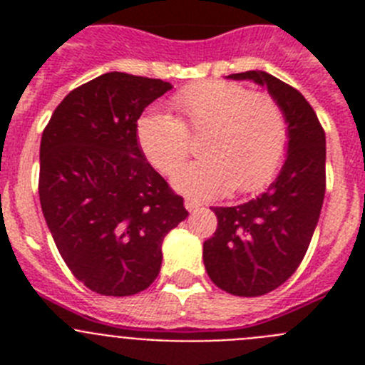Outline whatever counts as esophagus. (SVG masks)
I'll use <instances>...</instances> for the list:
<instances>
[{
    "label": "esophagus",
    "mask_w": 365,
    "mask_h": 365,
    "mask_svg": "<svg viewBox=\"0 0 365 365\" xmlns=\"http://www.w3.org/2000/svg\"><path fill=\"white\" fill-rule=\"evenodd\" d=\"M185 208H186V210H188V212H195V210H199V208H201V202L195 201V199L186 197V199H185Z\"/></svg>",
    "instance_id": "1"
}]
</instances>
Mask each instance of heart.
<instances>
[{
    "label": "heart",
    "instance_id": "obj_1",
    "mask_svg": "<svg viewBox=\"0 0 365 365\" xmlns=\"http://www.w3.org/2000/svg\"><path fill=\"white\" fill-rule=\"evenodd\" d=\"M177 118L148 111L137 122L144 157L172 175L192 151L190 135L202 137V157L180 168L173 186L199 197H217L237 186L256 192L282 166L289 143L282 108L267 93H248L241 83L208 80L180 89L172 98Z\"/></svg>",
    "mask_w": 365,
    "mask_h": 365
}]
</instances>
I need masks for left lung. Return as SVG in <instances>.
Segmentation results:
<instances>
[{
    "mask_svg": "<svg viewBox=\"0 0 365 365\" xmlns=\"http://www.w3.org/2000/svg\"><path fill=\"white\" fill-rule=\"evenodd\" d=\"M265 86L289 131L278 177L256 199L214 206L217 230L202 245L212 282L234 296H261L291 278L307 252L325 195V131L305 96L265 71L230 74Z\"/></svg>",
    "mask_w": 365,
    "mask_h": 365,
    "instance_id": "8db88e82",
    "label": "left lung"
}]
</instances>
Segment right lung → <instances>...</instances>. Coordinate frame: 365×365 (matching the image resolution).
I'll return each instance as SVG.
<instances>
[{
	"label": "right lung",
	"instance_id": "add662e5",
	"mask_svg": "<svg viewBox=\"0 0 365 365\" xmlns=\"http://www.w3.org/2000/svg\"><path fill=\"white\" fill-rule=\"evenodd\" d=\"M170 89L163 80L106 73L73 89L41 135V212L66 265L96 294L148 289L164 237L188 217L137 143V120Z\"/></svg>",
	"mask_w": 365,
	"mask_h": 365
}]
</instances>
